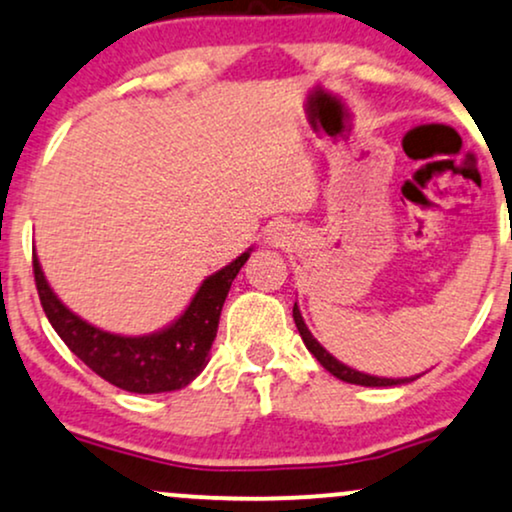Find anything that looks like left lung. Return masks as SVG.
Instances as JSON below:
<instances>
[{
    "label": "left lung",
    "mask_w": 512,
    "mask_h": 512,
    "mask_svg": "<svg viewBox=\"0 0 512 512\" xmlns=\"http://www.w3.org/2000/svg\"><path fill=\"white\" fill-rule=\"evenodd\" d=\"M293 319H295V326H298L300 336H303V343L307 346V350H310V353L317 357L319 365H322L326 372L334 374L336 379L348 381V384H357V386H398V384H408V381H415L417 379V377H410V379H386V377H372V374L357 372V369L343 365V362H338L336 357L329 353V350L322 348V343H319L317 338L310 334V329H307V324L303 322V315H300L298 305H293Z\"/></svg>",
    "instance_id": "1"
}]
</instances>
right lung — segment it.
Returning <instances> with one entry per match:
<instances>
[{"label": "right lung", "mask_w": 512, "mask_h": 512, "mask_svg": "<svg viewBox=\"0 0 512 512\" xmlns=\"http://www.w3.org/2000/svg\"><path fill=\"white\" fill-rule=\"evenodd\" d=\"M250 250L207 276L181 317L150 336H119L80 319L54 295L33 252V274L42 310L61 341L104 381L131 393H164L188 386L209 362L219 315Z\"/></svg>", "instance_id": "add662e5"}]
</instances>
